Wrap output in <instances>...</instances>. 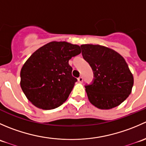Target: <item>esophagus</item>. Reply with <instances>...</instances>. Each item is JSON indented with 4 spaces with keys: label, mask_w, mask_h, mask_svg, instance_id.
<instances>
[{
    "label": "esophagus",
    "mask_w": 146,
    "mask_h": 146,
    "mask_svg": "<svg viewBox=\"0 0 146 146\" xmlns=\"http://www.w3.org/2000/svg\"><path fill=\"white\" fill-rule=\"evenodd\" d=\"M78 82H80V83H82V81H83V78H82V77H79L78 78Z\"/></svg>",
    "instance_id": "esophagus-1"
}]
</instances>
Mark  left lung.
I'll list each match as a JSON object with an SVG mask.
<instances>
[{
  "mask_svg": "<svg viewBox=\"0 0 146 146\" xmlns=\"http://www.w3.org/2000/svg\"><path fill=\"white\" fill-rule=\"evenodd\" d=\"M84 59L94 74L90 85H85L89 101L101 110L119 106L129 97L133 77L124 58L114 50L100 45L80 46Z\"/></svg>",
  "mask_w": 146,
  "mask_h": 146,
  "instance_id": "1",
  "label": "left lung"
}]
</instances>
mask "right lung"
Instances as JSON below:
<instances>
[{
    "label": "right lung",
    "instance_id": "add662e5",
    "mask_svg": "<svg viewBox=\"0 0 146 146\" xmlns=\"http://www.w3.org/2000/svg\"><path fill=\"white\" fill-rule=\"evenodd\" d=\"M80 53L78 45L66 42H49L35 51L20 71V86L27 99L42 110L61 106L77 81L68 61Z\"/></svg>",
    "mask_w": 146,
    "mask_h": 146
}]
</instances>
